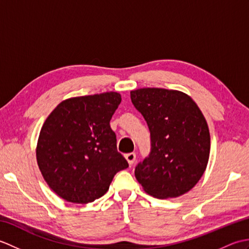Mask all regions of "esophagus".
<instances>
[{
	"label": "esophagus",
	"instance_id": "obj_1",
	"mask_svg": "<svg viewBox=\"0 0 249 249\" xmlns=\"http://www.w3.org/2000/svg\"><path fill=\"white\" fill-rule=\"evenodd\" d=\"M125 158H126V160L128 161L129 165H133L136 160V154L135 153H128V154L125 155Z\"/></svg>",
	"mask_w": 249,
	"mask_h": 249
}]
</instances>
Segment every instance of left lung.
I'll return each instance as SVG.
<instances>
[{
    "label": "left lung",
    "mask_w": 249,
    "mask_h": 249,
    "mask_svg": "<svg viewBox=\"0 0 249 249\" xmlns=\"http://www.w3.org/2000/svg\"><path fill=\"white\" fill-rule=\"evenodd\" d=\"M151 133L150 156L135 177L146 194L177 198L199 182L208 166L211 137L204 115L193 98L177 89L143 88L130 92Z\"/></svg>",
    "instance_id": "1"
}]
</instances>
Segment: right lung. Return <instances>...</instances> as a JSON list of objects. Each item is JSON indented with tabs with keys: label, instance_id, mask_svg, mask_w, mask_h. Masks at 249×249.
Returning a JSON list of instances; mask_svg holds the SVG:
<instances>
[{
	"label": "right lung",
	"instance_id": "add662e5",
	"mask_svg": "<svg viewBox=\"0 0 249 249\" xmlns=\"http://www.w3.org/2000/svg\"><path fill=\"white\" fill-rule=\"evenodd\" d=\"M121 100L118 92L71 97L44 122L37 163L48 186L67 202L86 204L100 198L115 173L128 167L110 127Z\"/></svg>",
	"mask_w": 249,
	"mask_h": 249
}]
</instances>
